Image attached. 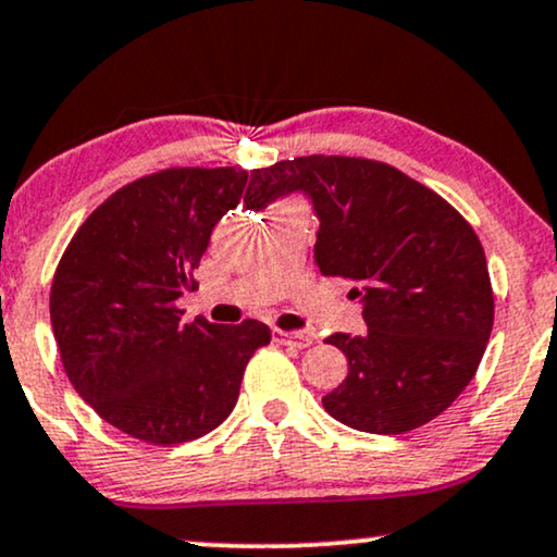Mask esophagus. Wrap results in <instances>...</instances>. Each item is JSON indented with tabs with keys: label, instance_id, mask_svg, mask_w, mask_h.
Masks as SVG:
<instances>
[{
	"label": "esophagus",
	"instance_id": "obj_1",
	"mask_svg": "<svg viewBox=\"0 0 557 557\" xmlns=\"http://www.w3.org/2000/svg\"><path fill=\"white\" fill-rule=\"evenodd\" d=\"M273 341L281 343V346H292V348H307L312 343L310 335L305 333H289V331H273Z\"/></svg>",
	"mask_w": 557,
	"mask_h": 557
}]
</instances>
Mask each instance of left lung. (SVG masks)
I'll use <instances>...</instances> for the list:
<instances>
[{
    "label": "left lung",
    "instance_id": "8db88e82",
    "mask_svg": "<svg viewBox=\"0 0 557 557\" xmlns=\"http://www.w3.org/2000/svg\"><path fill=\"white\" fill-rule=\"evenodd\" d=\"M305 190L320 216L322 276L354 281L367 333L325 343L348 376L322 408L367 434L395 436L442 416L475 376L493 331V286L475 230L451 203L387 162L294 157L252 170L245 201L263 209Z\"/></svg>",
    "mask_w": 557,
    "mask_h": 557
}]
</instances>
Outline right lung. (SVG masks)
Segmentation results:
<instances>
[{
	"label": "right lung",
	"instance_id": "1",
	"mask_svg": "<svg viewBox=\"0 0 557 557\" xmlns=\"http://www.w3.org/2000/svg\"><path fill=\"white\" fill-rule=\"evenodd\" d=\"M245 185L243 168L144 175L82 222L53 273L51 327L69 382L102 421L144 444L214 431L235 408L250 356L271 343L258 320L183 322L177 307Z\"/></svg>",
	"mask_w": 557,
	"mask_h": 557
}]
</instances>
